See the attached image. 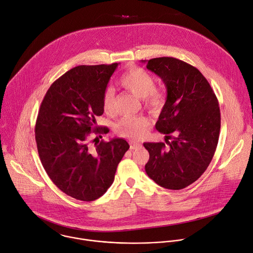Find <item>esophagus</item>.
<instances>
[{
  "label": "esophagus",
  "mask_w": 253,
  "mask_h": 253,
  "mask_svg": "<svg viewBox=\"0 0 253 253\" xmlns=\"http://www.w3.org/2000/svg\"><path fill=\"white\" fill-rule=\"evenodd\" d=\"M141 146L140 143L137 142H130V150H135Z\"/></svg>",
  "instance_id": "esophagus-1"
}]
</instances>
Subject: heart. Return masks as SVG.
<instances>
[{"mask_svg": "<svg viewBox=\"0 0 253 253\" xmlns=\"http://www.w3.org/2000/svg\"><path fill=\"white\" fill-rule=\"evenodd\" d=\"M119 84L136 97L143 99L145 107L153 112L159 111L164 105V94L154 88V78L146 70L136 66L127 68L120 77ZM102 104L103 110L106 114L114 115L116 113L115 93L113 89L108 88L105 90ZM150 125V120L145 116L125 117L118 123L116 131L123 137L138 139L146 134Z\"/></svg>", "mask_w": 253, "mask_h": 253, "instance_id": "heart-1", "label": "heart"}]
</instances>
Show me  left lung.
I'll list each match as a JSON object with an SVG mask.
<instances>
[{
  "instance_id": "left-lung-1",
  "label": "left lung",
  "mask_w": 253,
  "mask_h": 253,
  "mask_svg": "<svg viewBox=\"0 0 253 253\" xmlns=\"http://www.w3.org/2000/svg\"><path fill=\"white\" fill-rule=\"evenodd\" d=\"M162 79L167 98L156 122L165 143L145 142L147 175L161 187L179 190L195 182L210 164L220 131V110L208 81L195 67L172 57L142 60ZM175 137L168 139L170 133Z\"/></svg>"
}]
</instances>
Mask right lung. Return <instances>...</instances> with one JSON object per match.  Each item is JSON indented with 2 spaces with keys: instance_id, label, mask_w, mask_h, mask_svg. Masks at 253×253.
<instances>
[{
  "instance_id": "right-lung-1",
  "label": "right lung",
  "mask_w": 253,
  "mask_h": 253,
  "mask_svg": "<svg viewBox=\"0 0 253 253\" xmlns=\"http://www.w3.org/2000/svg\"><path fill=\"white\" fill-rule=\"evenodd\" d=\"M118 63L78 66L57 79L38 113L35 138L44 169L67 195L82 201L101 197L113 181L117 166L129 149L123 138L91 144L96 117L104 112L102 98Z\"/></svg>"
}]
</instances>
